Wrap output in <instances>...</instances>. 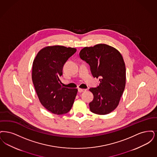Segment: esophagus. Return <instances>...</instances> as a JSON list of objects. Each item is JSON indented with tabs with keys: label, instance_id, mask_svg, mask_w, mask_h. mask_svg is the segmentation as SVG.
Masks as SVG:
<instances>
[{
	"label": "esophagus",
	"instance_id": "34e87169",
	"mask_svg": "<svg viewBox=\"0 0 157 157\" xmlns=\"http://www.w3.org/2000/svg\"><path fill=\"white\" fill-rule=\"evenodd\" d=\"M87 90L86 89H78V92H80V93H82V92H84V91H86Z\"/></svg>",
	"mask_w": 157,
	"mask_h": 157
}]
</instances>
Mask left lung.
I'll use <instances>...</instances> for the list:
<instances>
[{
    "label": "left lung",
    "instance_id": "1",
    "mask_svg": "<svg viewBox=\"0 0 157 157\" xmlns=\"http://www.w3.org/2000/svg\"><path fill=\"white\" fill-rule=\"evenodd\" d=\"M80 57L88 63L94 77L100 78V83L90 91L94 98L89 103L90 111L105 115L116 109L125 86V66L121 53L110 46L96 44L83 48Z\"/></svg>",
    "mask_w": 157,
    "mask_h": 157
}]
</instances>
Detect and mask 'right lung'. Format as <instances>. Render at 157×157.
I'll return each instance as SVG.
<instances>
[{"label": "right lung", "instance_id": "obj_1", "mask_svg": "<svg viewBox=\"0 0 157 157\" xmlns=\"http://www.w3.org/2000/svg\"><path fill=\"white\" fill-rule=\"evenodd\" d=\"M75 48L48 46L37 53L33 63L32 81L41 104L51 113L61 115L71 109L77 93V89L63 87L59 79L68 59Z\"/></svg>", "mask_w": 157, "mask_h": 157}]
</instances>
